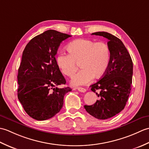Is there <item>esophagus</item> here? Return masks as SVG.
Here are the masks:
<instances>
[{
    "mask_svg": "<svg viewBox=\"0 0 149 149\" xmlns=\"http://www.w3.org/2000/svg\"><path fill=\"white\" fill-rule=\"evenodd\" d=\"M77 89V90L79 91H81V92H83V93H84V92H86V90L85 89V88H84L78 87Z\"/></svg>",
    "mask_w": 149,
    "mask_h": 149,
    "instance_id": "obj_1",
    "label": "esophagus"
}]
</instances>
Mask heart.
I'll return each mask as SVG.
<instances>
[{"instance_id": "heart-1", "label": "heart", "mask_w": 149, "mask_h": 149, "mask_svg": "<svg viewBox=\"0 0 149 149\" xmlns=\"http://www.w3.org/2000/svg\"><path fill=\"white\" fill-rule=\"evenodd\" d=\"M69 54L61 52L56 57V63L63 74L72 77L80 63L82 68L72 79L74 86L85 85L105 74L109 64L110 49L103 42L90 39H77L66 47Z\"/></svg>"}]
</instances>
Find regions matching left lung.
<instances>
[{"mask_svg": "<svg viewBox=\"0 0 149 149\" xmlns=\"http://www.w3.org/2000/svg\"><path fill=\"white\" fill-rule=\"evenodd\" d=\"M91 34L101 36L108 40L110 61L102 77L91 85V91L99 97L93 105L84 107L86 111L100 120L115 116L125 106L131 90L133 64L131 56L122 42L107 32Z\"/></svg>", "mask_w": 149, "mask_h": 149, "instance_id": "1", "label": "left lung"}]
</instances>
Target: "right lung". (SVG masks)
Returning a JSON list of instances; mask_svg holds the SVG:
<instances>
[{"mask_svg":"<svg viewBox=\"0 0 149 149\" xmlns=\"http://www.w3.org/2000/svg\"><path fill=\"white\" fill-rule=\"evenodd\" d=\"M70 35L48 30L34 37L25 47L18 72V98L28 115L37 120L52 118L62 108L69 87L58 88L66 80L55 56Z\"/></svg>","mask_w":149,"mask_h":149,"instance_id":"add662e5","label":"right lung"}]
</instances>
